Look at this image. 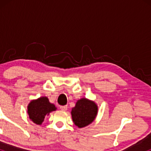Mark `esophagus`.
<instances>
[{"instance_id": "obj_1", "label": "esophagus", "mask_w": 151, "mask_h": 151, "mask_svg": "<svg viewBox=\"0 0 151 151\" xmlns=\"http://www.w3.org/2000/svg\"><path fill=\"white\" fill-rule=\"evenodd\" d=\"M60 109H61L62 111H66V110H67V106H60Z\"/></svg>"}]
</instances>
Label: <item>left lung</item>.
I'll use <instances>...</instances> for the list:
<instances>
[{"mask_svg":"<svg viewBox=\"0 0 151 151\" xmlns=\"http://www.w3.org/2000/svg\"><path fill=\"white\" fill-rule=\"evenodd\" d=\"M97 111L96 104L84 98L77 101L71 113L74 124L79 128H82L88 126L94 120Z\"/></svg>","mask_w":151,"mask_h":151,"instance_id":"left-lung-1","label":"left lung"}]
</instances>
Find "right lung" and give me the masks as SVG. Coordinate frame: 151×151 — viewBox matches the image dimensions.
<instances>
[{"label":"right lung","instance_id":"obj_1","mask_svg":"<svg viewBox=\"0 0 151 151\" xmlns=\"http://www.w3.org/2000/svg\"><path fill=\"white\" fill-rule=\"evenodd\" d=\"M56 109L55 105L50 103L47 98L40 97L29 104L27 113L30 119L35 124L40 125L47 114L48 115L51 111L56 110Z\"/></svg>","mask_w":151,"mask_h":151}]
</instances>
